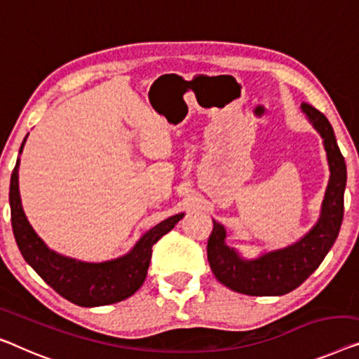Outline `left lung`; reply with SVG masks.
<instances>
[{
	"instance_id": "1",
	"label": "left lung",
	"mask_w": 359,
	"mask_h": 359,
	"mask_svg": "<svg viewBox=\"0 0 359 359\" xmlns=\"http://www.w3.org/2000/svg\"><path fill=\"white\" fill-rule=\"evenodd\" d=\"M302 111L323 137L330 169L319 221L297 243L269 251L256 259H245L237 250L229 247L226 229L212 221L214 227L208 240V261L216 279L233 292L251 297H280L295 290L318 269L339 237L344 221L345 159L327 117L308 103L302 104Z\"/></svg>"
}]
</instances>
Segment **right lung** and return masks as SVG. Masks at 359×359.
I'll list each match as a JSON object with an SVG mask.
<instances>
[{
	"instance_id": "1",
	"label": "right lung",
	"mask_w": 359,
	"mask_h": 359,
	"mask_svg": "<svg viewBox=\"0 0 359 359\" xmlns=\"http://www.w3.org/2000/svg\"><path fill=\"white\" fill-rule=\"evenodd\" d=\"M25 140L27 137L20 145L19 154L22 153ZM19 164L20 159L18 158L9 185L11 224L15 243L27 264L34 267L53 290L79 306H104L132 297L147 279L153 245L163 235L172 231L175 224L184 217V212L164 219L158 226L149 229L121 258L103 263H87L69 258L48 248L27 221L19 194Z\"/></svg>"
}]
</instances>
